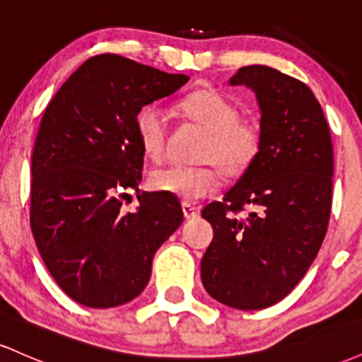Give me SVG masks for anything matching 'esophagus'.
<instances>
[{
    "mask_svg": "<svg viewBox=\"0 0 362 362\" xmlns=\"http://www.w3.org/2000/svg\"><path fill=\"white\" fill-rule=\"evenodd\" d=\"M182 211H184V218L185 219H195L199 216L197 207L187 204V202H184V204H182Z\"/></svg>",
    "mask_w": 362,
    "mask_h": 362,
    "instance_id": "obj_1",
    "label": "esophagus"
}]
</instances>
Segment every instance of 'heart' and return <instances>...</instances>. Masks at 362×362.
I'll return each mask as SVG.
<instances>
[{
    "label": "heart",
    "instance_id": "obj_1",
    "mask_svg": "<svg viewBox=\"0 0 362 362\" xmlns=\"http://www.w3.org/2000/svg\"><path fill=\"white\" fill-rule=\"evenodd\" d=\"M178 114L204 131L195 160L201 165L158 168L151 173V187L184 202L209 197L224 177L238 178L255 163L262 149V129L253 119L242 117L238 107L214 88H201L177 103ZM138 138L144 155L153 161L167 155V117L155 105L144 107L136 119Z\"/></svg>",
    "mask_w": 362,
    "mask_h": 362
}]
</instances>
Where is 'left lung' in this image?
<instances>
[{"label": "left lung", "instance_id": "8db88e82", "mask_svg": "<svg viewBox=\"0 0 362 362\" xmlns=\"http://www.w3.org/2000/svg\"><path fill=\"white\" fill-rule=\"evenodd\" d=\"M230 83L255 91L262 149L223 201L202 209L214 236L201 260V279L216 301L262 310L288 296L322 247L334 149L322 107L303 81L253 64ZM240 212L247 214L240 218Z\"/></svg>", "mask_w": 362, "mask_h": 362}]
</instances>
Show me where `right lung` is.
I'll return each mask as SVG.
<instances>
[{
	"label": "right lung",
	"instance_id": "obj_1",
	"mask_svg": "<svg viewBox=\"0 0 362 362\" xmlns=\"http://www.w3.org/2000/svg\"><path fill=\"white\" fill-rule=\"evenodd\" d=\"M189 81L119 54L90 57L45 107L32 153L30 226L57 286L90 308H112L146 288L161 243L184 221L173 195L139 192L144 105Z\"/></svg>",
	"mask_w": 362,
	"mask_h": 362
}]
</instances>
